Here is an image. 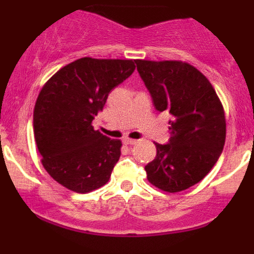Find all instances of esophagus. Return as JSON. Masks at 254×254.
Segmentation results:
<instances>
[{"label":"esophagus","instance_id":"1","mask_svg":"<svg viewBox=\"0 0 254 254\" xmlns=\"http://www.w3.org/2000/svg\"><path fill=\"white\" fill-rule=\"evenodd\" d=\"M137 142H138V141H137V139L127 138H127L123 139V143H124V144H127V145H133V144H136Z\"/></svg>","mask_w":254,"mask_h":254}]
</instances>
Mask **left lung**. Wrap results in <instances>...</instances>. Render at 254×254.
I'll list each match as a JSON object with an SVG mask.
<instances>
[{
    "mask_svg": "<svg viewBox=\"0 0 254 254\" xmlns=\"http://www.w3.org/2000/svg\"><path fill=\"white\" fill-rule=\"evenodd\" d=\"M137 70L155 109L168 111L171 138L155 143L156 156L144 167L148 182L165 192H180L199 183L223 150L226 117L214 87L183 61L136 60Z\"/></svg>",
    "mask_w": 254,
    "mask_h": 254,
    "instance_id": "left-lung-1",
    "label": "left lung"
}]
</instances>
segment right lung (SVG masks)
Instances as JSON below:
<instances>
[{
  "label": "right lung",
  "mask_w": 254,
  "mask_h": 254,
  "mask_svg": "<svg viewBox=\"0 0 254 254\" xmlns=\"http://www.w3.org/2000/svg\"><path fill=\"white\" fill-rule=\"evenodd\" d=\"M135 62L82 57L61 68L40 90L34 139L45 171L68 190L87 193L110 180L122 142L94 130L92 122L111 90L132 74Z\"/></svg>",
  "instance_id": "1"
}]
</instances>
